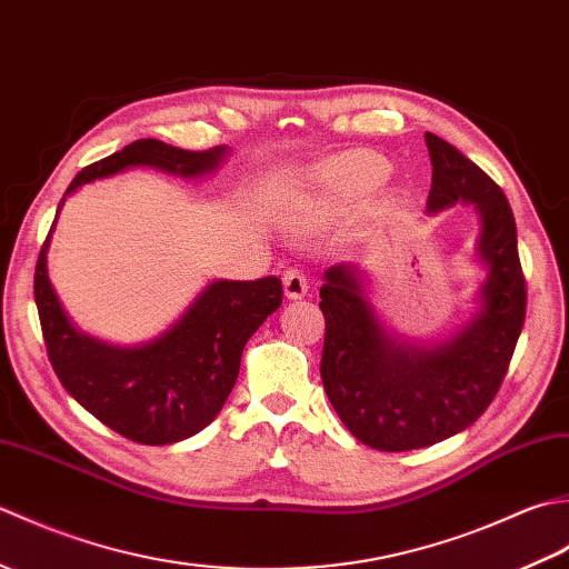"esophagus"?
<instances>
[{"label":"esophagus","mask_w":569,"mask_h":569,"mask_svg":"<svg viewBox=\"0 0 569 569\" xmlns=\"http://www.w3.org/2000/svg\"><path fill=\"white\" fill-rule=\"evenodd\" d=\"M308 276L303 269H298V266H291V269L283 271V291L288 298H303L308 293Z\"/></svg>","instance_id":"1"}]
</instances>
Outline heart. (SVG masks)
Returning a JSON list of instances; mask_svg holds the SVG:
<instances>
[{
  "instance_id": "b5f03b06",
  "label": "heart",
  "mask_w": 569,
  "mask_h": 569,
  "mask_svg": "<svg viewBox=\"0 0 569 569\" xmlns=\"http://www.w3.org/2000/svg\"><path fill=\"white\" fill-rule=\"evenodd\" d=\"M386 176H389V163L381 156L371 151H352L322 163L318 171V183L332 202L355 204L371 196L383 183Z\"/></svg>"
}]
</instances>
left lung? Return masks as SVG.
Listing matches in <instances>:
<instances>
[{
  "label": "left lung",
  "mask_w": 569,
  "mask_h": 569,
  "mask_svg": "<svg viewBox=\"0 0 569 569\" xmlns=\"http://www.w3.org/2000/svg\"><path fill=\"white\" fill-rule=\"evenodd\" d=\"M426 143L428 212L471 202L479 214L477 251L489 273L477 316L452 340L416 347L383 330L357 266H332L320 288L325 393L347 430L381 452L418 450L469 428L501 389L526 320V278L503 190L452 143L430 131Z\"/></svg>",
  "instance_id": "8db88e82"
}]
</instances>
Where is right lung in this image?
Listing matches in <instances>:
<instances>
[{"mask_svg":"<svg viewBox=\"0 0 569 569\" xmlns=\"http://www.w3.org/2000/svg\"><path fill=\"white\" fill-rule=\"evenodd\" d=\"M224 156L227 147L186 151L159 139H139L82 168L63 200L94 178L114 176L124 168L153 166L166 173L198 178L214 171ZM51 232L36 261L33 296L48 359L66 391L107 428L141 445H171L210 426L234 389L249 337L281 308V278L214 281L153 342L112 347L80 332L60 306L46 266Z\"/></svg>","mask_w":569,"mask_h":569,"instance_id":"obj_1","label":"right lung"}]
</instances>
